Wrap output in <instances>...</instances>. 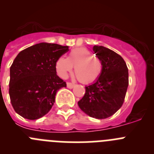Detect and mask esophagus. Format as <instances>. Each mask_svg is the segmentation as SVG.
<instances>
[{
	"mask_svg": "<svg viewBox=\"0 0 154 154\" xmlns=\"http://www.w3.org/2000/svg\"><path fill=\"white\" fill-rule=\"evenodd\" d=\"M67 88H69V89H72L73 87H74V84H72V83H70V82H67Z\"/></svg>",
	"mask_w": 154,
	"mask_h": 154,
	"instance_id": "esophagus-1",
	"label": "esophagus"
}]
</instances>
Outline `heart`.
<instances>
[{"mask_svg": "<svg viewBox=\"0 0 154 154\" xmlns=\"http://www.w3.org/2000/svg\"><path fill=\"white\" fill-rule=\"evenodd\" d=\"M73 67L77 80L85 84H92L98 80L103 71L101 59L83 47L71 50L67 58L60 57L56 61V71L62 78L68 76Z\"/></svg>", "mask_w": 154, "mask_h": 154, "instance_id": "obj_1", "label": "heart"}]
</instances>
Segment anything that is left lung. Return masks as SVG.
Listing matches in <instances>:
<instances>
[{
  "label": "left lung",
  "mask_w": 154,
  "mask_h": 154,
  "mask_svg": "<svg viewBox=\"0 0 154 154\" xmlns=\"http://www.w3.org/2000/svg\"><path fill=\"white\" fill-rule=\"evenodd\" d=\"M93 51L103 62V71L97 81L85 87L78 106L90 117L103 119L122 106L128 86V70L124 59L112 50L95 45Z\"/></svg>",
  "instance_id": "obj_1"
}]
</instances>
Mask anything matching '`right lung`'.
<instances>
[{"label":"right lung","instance_id":"add662e5","mask_svg":"<svg viewBox=\"0 0 154 154\" xmlns=\"http://www.w3.org/2000/svg\"><path fill=\"white\" fill-rule=\"evenodd\" d=\"M68 46L42 42L23 50L10 68L9 94L16 112L29 120L46 115L66 83L56 74L55 63Z\"/></svg>","mask_w":154,"mask_h":154}]
</instances>
